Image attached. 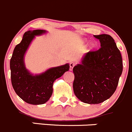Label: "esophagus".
<instances>
[{
	"label": "esophagus",
	"mask_w": 132,
	"mask_h": 132,
	"mask_svg": "<svg viewBox=\"0 0 132 132\" xmlns=\"http://www.w3.org/2000/svg\"><path fill=\"white\" fill-rule=\"evenodd\" d=\"M74 66H75V64H74L73 62H70V71H72Z\"/></svg>",
	"instance_id": "obj_1"
}]
</instances>
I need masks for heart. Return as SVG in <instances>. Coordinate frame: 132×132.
<instances>
[{"label": "heart", "instance_id": "1", "mask_svg": "<svg viewBox=\"0 0 132 132\" xmlns=\"http://www.w3.org/2000/svg\"><path fill=\"white\" fill-rule=\"evenodd\" d=\"M84 43H85V42H84ZM97 48V44L95 42L90 43V44L89 45V48H88V50L90 51V52H93V51L95 50L96 48Z\"/></svg>", "mask_w": 132, "mask_h": 132}]
</instances>
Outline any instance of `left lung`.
Listing matches in <instances>:
<instances>
[{"mask_svg": "<svg viewBox=\"0 0 132 132\" xmlns=\"http://www.w3.org/2000/svg\"><path fill=\"white\" fill-rule=\"evenodd\" d=\"M101 48L89 52L73 69V92L79 100L88 104H99L116 90L122 72L121 52L113 38L107 34L94 35Z\"/></svg>", "mask_w": 132, "mask_h": 132, "instance_id": "8db88e82", "label": "left lung"}]
</instances>
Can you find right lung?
I'll return each instance as SVG.
<instances>
[{"instance_id": "right-lung-1", "label": "right lung", "mask_w": 132, "mask_h": 132, "mask_svg": "<svg viewBox=\"0 0 132 132\" xmlns=\"http://www.w3.org/2000/svg\"><path fill=\"white\" fill-rule=\"evenodd\" d=\"M46 32L43 29L25 32L10 60L11 84L15 93L26 103L34 105L44 104L49 100L53 93L54 81L70 69V64H66L34 75L26 68L24 55L29 44L35 36Z\"/></svg>"}]
</instances>
